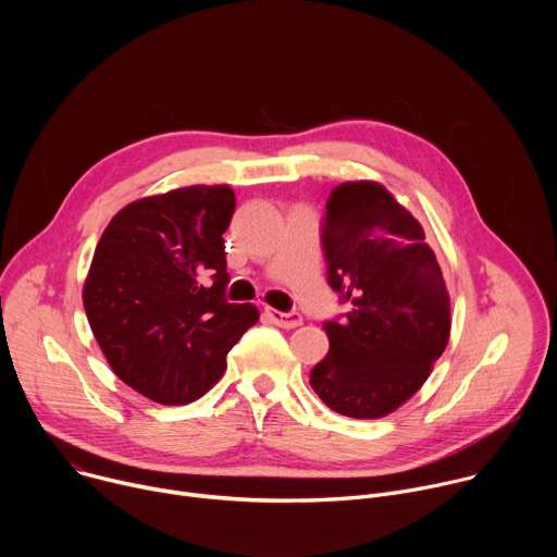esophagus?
<instances>
[{"mask_svg":"<svg viewBox=\"0 0 557 557\" xmlns=\"http://www.w3.org/2000/svg\"><path fill=\"white\" fill-rule=\"evenodd\" d=\"M264 312H267L269 320H271L275 326H280V329L290 331V329L301 326V314H299V312H280V310L269 308V306L264 308Z\"/></svg>","mask_w":557,"mask_h":557,"instance_id":"1","label":"esophagus"}]
</instances>
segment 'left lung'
Returning <instances> with one entry per match:
<instances>
[{"label":"left lung","mask_w":557,"mask_h":557,"mask_svg":"<svg viewBox=\"0 0 557 557\" xmlns=\"http://www.w3.org/2000/svg\"><path fill=\"white\" fill-rule=\"evenodd\" d=\"M329 284L350 304L324 324L331 350L310 387L337 414L383 419L432 374L449 331V293L421 222L376 181H348L326 202Z\"/></svg>","instance_id":"1"}]
</instances>
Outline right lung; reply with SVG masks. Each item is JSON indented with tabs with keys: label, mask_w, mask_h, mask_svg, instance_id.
Returning a JSON list of instances; mask_svg holds the SVG:
<instances>
[{
	"label": "right lung",
	"mask_w": 557,
	"mask_h": 557,
	"mask_svg": "<svg viewBox=\"0 0 557 557\" xmlns=\"http://www.w3.org/2000/svg\"><path fill=\"white\" fill-rule=\"evenodd\" d=\"M228 185H191L125 205L106 226L84 282V308L112 372L161 406L209 392L258 320L228 304L222 233Z\"/></svg>",
	"instance_id": "obj_1"
}]
</instances>
